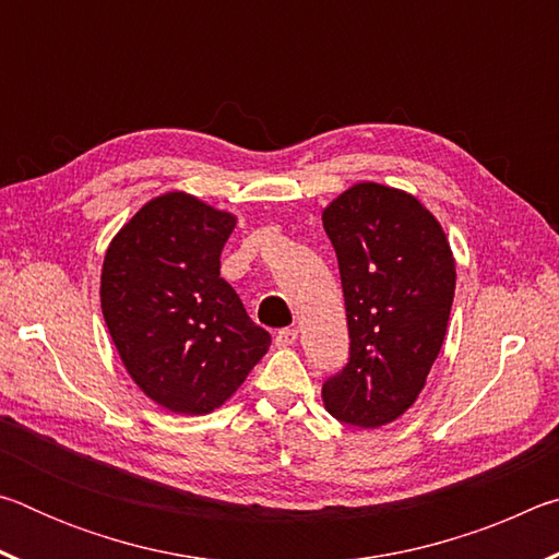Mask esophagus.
Segmentation results:
<instances>
[{
    "mask_svg": "<svg viewBox=\"0 0 559 559\" xmlns=\"http://www.w3.org/2000/svg\"><path fill=\"white\" fill-rule=\"evenodd\" d=\"M296 340H298V330L296 328H283V330H278V333H276V345L278 347L296 345Z\"/></svg>",
    "mask_w": 559,
    "mask_h": 559,
    "instance_id": "1",
    "label": "esophagus"
}]
</instances>
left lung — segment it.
I'll use <instances>...</instances> for the list:
<instances>
[{"label":"left lung","instance_id":"1","mask_svg":"<svg viewBox=\"0 0 559 559\" xmlns=\"http://www.w3.org/2000/svg\"><path fill=\"white\" fill-rule=\"evenodd\" d=\"M343 281L349 359L323 384L325 409L359 429L384 427L427 384L447 335L456 261L416 197L357 182L323 210Z\"/></svg>","mask_w":559,"mask_h":559}]
</instances>
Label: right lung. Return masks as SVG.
I'll return each instance as SVG.
<instances>
[{"label": "right lung", "instance_id": "obj_1", "mask_svg": "<svg viewBox=\"0 0 559 559\" xmlns=\"http://www.w3.org/2000/svg\"><path fill=\"white\" fill-rule=\"evenodd\" d=\"M236 216L187 192L150 200L103 259L100 308L140 390L175 414L222 406L266 355L271 335L219 276Z\"/></svg>", "mask_w": 559, "mask_h": 559}]
</instances>
